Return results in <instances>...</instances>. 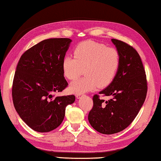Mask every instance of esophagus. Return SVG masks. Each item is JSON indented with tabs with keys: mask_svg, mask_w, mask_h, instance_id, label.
Returning <instances> with one entry per match:
<instances>
[{
	"mask_svg": "<svg viewBox=\"0 0 161 161\" xmlns=\"http://www.w3.org/2000/svg\"><path fill=\"white\" fill-rule=\"evenodd\" d=\"M81 96V94H76V98H80V97Z\"/></svg>",
	"mask_w": 161,
	"mask_h": 161,
	"instance_id": "1",
	"label": "esophagus"
}]
</instances>
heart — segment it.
<instances>
[{"mask_svg": "<svg viewBox=\"0 0 161 161\" xmlns=\"http://www.w3.org/2000/svg\"><path fill=\"white\" fill-rule=\"evenodd\" d=\"M74 57L66 55L62 62L64 76L75 80L85 71V76L73 81L69 91L80 94L97 87L104 88L113 82L120 67V54L116 48L86 41L73 50Z\"/></svg>", "mask_w": 161, "mask_h": 161, "instance_id": "obj_1", "label": "heart"}]
</instances>
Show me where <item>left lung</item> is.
Returning <instances> with one entry per match:
<instances>
[{
	"label": "left lung",
	"instance_id": "obj_1",
	"mask_svg": "<svg viewBox=\"0 0 161 161\" xmlns=\"http://www.w3.org/2000/svg\"><path fill=\"white\" fill-rule=\"evenodd\" d=\"M120 54L116 77L99 94L109 96L108 101L93 96V108L88 115L92 127L103 134L123 130L138 114L147 95V82L141 58L135 48L122 41L112 39Z\"/></svg>",
	"mask_w": 161,
	"mask_h": 161
}]
</instances>
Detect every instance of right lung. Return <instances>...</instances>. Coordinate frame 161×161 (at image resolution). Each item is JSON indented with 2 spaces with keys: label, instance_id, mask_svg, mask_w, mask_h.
<instances>
[{
  "label": "right lung",
  "instance_id": "1",
  "mask_svg": "<svg viewBox=\"0 0 161 161\" xmlns=\"http://www.w3.org/2000/svg\"><path fill=\"white\" fill-rule=\"evenodd\" d=\"M71 40L48 39L23 53L12 86V97L18 114L28 126L39 132L57 128L65 115L66 107L75 96L54 97L68 86L62 62Z\"/></svg>",
  "mask_w": 161,
  "mask_h": 161
}]
</instances>
